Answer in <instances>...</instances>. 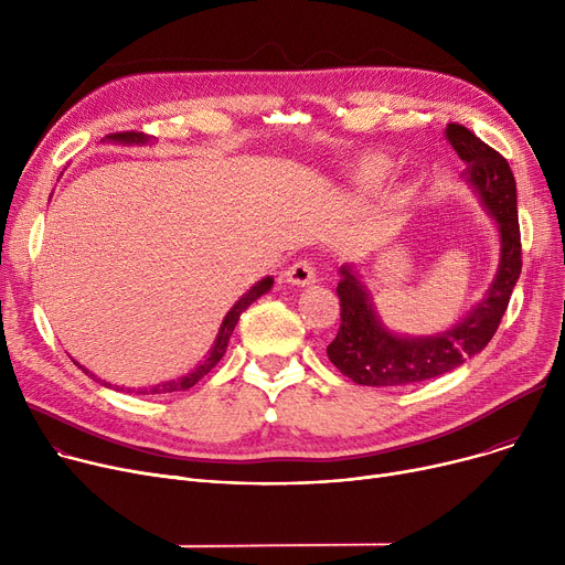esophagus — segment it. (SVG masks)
Listing matches in <instances>:
<instances>
[{
    "instance_id": "1",
    "label": "esophagus",
    "mask_w": 565,
    "mask_h": 565,
    "mask_svg": "<svg viewBox=\"0 0 565 565\" xmlns=\"http://www.w3.org/2000/svg\"><path fill=\"white\" fill-rule=\"evenodd\" d=\"M286 281L295 286H309L316 281V265L311 258H300L295 260L288 270H286Z\"/></svg>"
}]
</instances>
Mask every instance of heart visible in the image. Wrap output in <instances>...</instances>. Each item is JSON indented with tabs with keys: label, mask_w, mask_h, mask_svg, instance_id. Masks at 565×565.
I'll use <instances>...</instances> for the list:
<instances>
[{
	"label": "heart",
	"mask_w": 565,
	"mask_h": 565,
	"mask_svg": "<svg viewBox=\"0 0 565 565\" xmlns=\"http://www.w3.org/2000/svg\"><path fill=\"white\" fill-rule=\"evenodd\" d=\"M382 175H384V164H380V162H369L362 169V178L366 183H375V181H380Z\"/></svg>",
	"instance_id": "1"
}]
</instances>
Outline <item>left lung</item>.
Instances as JSON below:
<instances>
[{"instance_id": "obj_1", "label": "left lung", "mask_w": 565, "mask_h": 565, "mask_svg": "<svg viewBox=\"0 0 565 565\" xmlns=\"http://www.w3.org/2000/svg\"><path fill=\"white\" fill-rule=\"evenodd\" d=\"M447 137L467 167V181L477 188L499 224V275L488 290V298L454 330L428 339H403L382 328L362 281L343 265L337 286L341 324L337 339L328 345V358L345 377L366 387H403V384L424 382L454 371L471 354L481 352L507 313L522 273L518 194L509 162L460 124H451Z\"/></svg>"}]
</instances>
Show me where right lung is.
Returning <instances> with one entry per match:
<instances>
[{
    "mask_svg": "<svg viewBox=\"0 0 565 565\" xmlns=\"http://www.w3.org/2000/svg\"><path fill=\"white\" fill-rule=\"evenodd\" d=\"M107 139H111V141H124V143H143V141H148V135H146V132H137V130H126V132H111V135H107ZM270 286H273V277H265V279H260L256 286H252V288L243 295V298L233 305V309L226 313V318H224V322H222V330H220V334H217L215 348L211 350V354H207V360H205L203 364H199V366H196L192 373H188L185 377H178V380H171V382L156 384V387H151V390H139L137 394H171V392H185V390L194 387V384H196L203 375L211 373V371L217 366V362L224 358L228 339H231V334H233V330H235V324H237V318H241V313H243L252 302H256L263 292L270 290ZM75 364H77V362H75ZM79 369H82V366H79ZM84 373H88V371L84 369ZM116 390H118V387H116ZM121 390H124V387H121ZM128 392H130V390H128Z\"/></svg>",
    "mask_w": 565,
    "mask_h": 565,
    "instance_id": "1",
    "label": "right lung"
}]
</instances>
